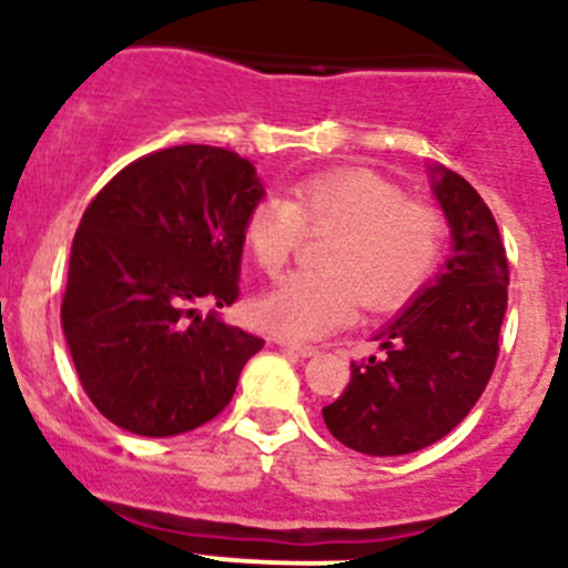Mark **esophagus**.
Instances as JSON below:
<instances>
[{
    "mask_svg": "<svg viewBox=\"0 0 568 568\" xmlns=\"http://www.w3.org/2000/svg\"><path fill=\"white\" fill-rule=\"evenodd\" d=\"M277 346L288 348V352H296L300 357H313V354H318V346H313V343L291 341V337H277Z\"/></svg>",
    "mask_w": 568,
    "mask_h": 568,
    "instance_id": "1",
    "label": "esophagus"
}]
</instances>
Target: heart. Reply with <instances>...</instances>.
Masks as SVG:
<instances>
[{
  "label": "heart",
  "mask_w": 568,
  "mask_h": 568,
  "mask_svg": "<svg viewBox=\"0 0 568 568\" xmlns=\"http://www.w3.org/2000/svg\"><path fill=\"white\" fill-rule=\"evenodd\" d=\"M307 231L326 233L318 268L288 274L255 307L257 321L277 335H324L346 324L357 302L368 311L404 305L432 277L445 247L437 209L354 168L302 178L288 200L263 197L244 220V244L255 266L274 277Z\"/></svg>",
  "instance_id": "obj_1"
}]
</instances>
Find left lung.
Returning a JSON list of instances; mask_svg holds the SVG:
<instances>
[{
    "instance_id": "obj_1",
    "label": "left lung",
    "mask_w": 568,
    "mask_h": 568,
    "mask_svg": "<svg viewBox=\"0 0 568 568\" xmlns=\"http://www.w3.org/2000/svg\"><path fill=\"white\" fill-rule=\"evenodd\" d=\"M454 255L412 305L374 335L382 357L352 363L346 390L321 409L337 443L404 456L454 432L484 393L508 305V261L489 205L454 170L432 168Z\"/></svg>"
}]
</instances>
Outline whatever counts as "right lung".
Masks as SVG:
<instances>
[{"label":"right lung","instance_id":"obj_1","mask_svg":"<svg viewBox=\"0 0 568 568\" xmlns=\"http://www.w3.org/2000/svg\"><path fill=\"white\" fill-rule=\"evenodd\" d=\"M255 168L175 145L120 170L73 236L62 332L95 409L140 437H175L231 404L263 337L225 324L239 300ZM197 304L215 311L200 317Z\"/></svg>","mask_w":568,"mask_h":568}]
</instances>
